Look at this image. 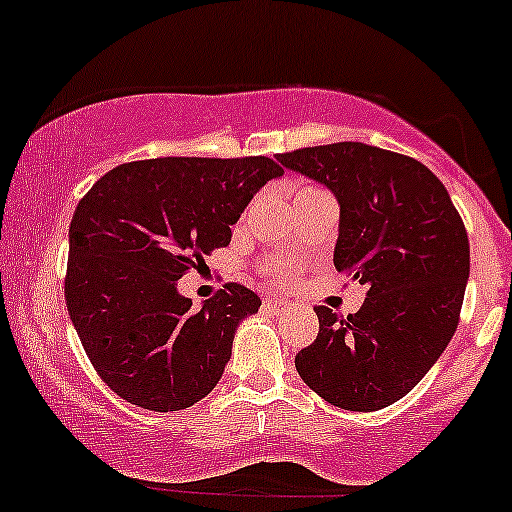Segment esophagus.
Instances as JSON below:
<instances>
[{
	"mask_svg": "<svg viewBox=\"0 0 512 512\" xmlns=\"http://www.w3.org/2000/svg\"><path fill=\"white\" fill-rule=\"evenodd\" d=\"M264 303H267V308H272V310H284V301H276V298H274V301H272V298H269V301H264Z\"/></svg>",
	"mask_w": 512,
	"mask_h": 512,
	"instance_id": "esophagus-1",
	"label": "esophagus"
}]
</instances>
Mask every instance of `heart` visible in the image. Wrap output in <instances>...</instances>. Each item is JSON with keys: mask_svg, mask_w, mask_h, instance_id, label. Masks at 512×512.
Segmentation results:
<instances>
[{"mask_svg": "<svg viewBox=\"0 0 512 512\" xmlns=\"http://www.w3.org/2000/svg\"><path fill=\"white\" fill-rule=\"evenodd\" d=\"M303 192H320V190H315V187H303L298 195H303ZM269 272H272L276 279H286V276H289V267H286V264H274V267H269Z\"/></svg>", "mask_w": 512, "mask_h": 512, "instance_id": "1", "label": "heart"}]
</instances>
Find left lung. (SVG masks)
I'll return each instance as SVG.
<instances>
[{"instance_id": "8db88e82", "label": "left lung", "mask_w": 512, "mask_h": 512, "mask_svg": "<svg viewBox=\"0 0 512 512\" xmlns=\"http://www.w3.org/2000/svg\"><path fill=\"white\" fill-rule=\"evenodd\" d=\"M339 202L334 267L368 289L361 310L315 308L296 354L303 383L349 411H378L421 383L460 322L469 238L445 185L416 158L361 142L279 154Z\"/></svg>"}]
</instances>
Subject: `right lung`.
Instances as JSON below:
<instances>
[{
	"label": "right lung",
	"instance_id": "1",
	"mask_svg": "<svg viewBox=\"0 0 512 512\" xmlns=\"http://www.w3.org/2000/svg\"><path fill=\"white\" fill-rule=\"evenodd\" d=\"M279 175L267 156L149 158L105 173L79 202L64 298L88 361L129 404L187 409L221 380L260 296L226 284L195 310L178 279L231 243L252 195Z\"/></svg>",
	"mask_w": 512,
	"mask_h": 512
}]
</instances>
